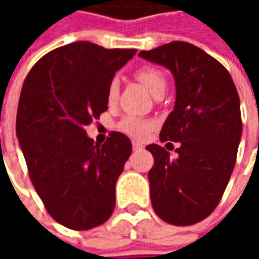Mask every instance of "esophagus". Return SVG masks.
Wrapping results in <instances>:
<instances>
[{"label": "esophagus", "instance_id": "obj_1", "mask_svg": "<svg viewBox=\"0 0 259 259\" xmlns=\"http://www.w3.org/2000/svg\"><path fill=\"white\" fill-rule=\"evenodd\" d=\"M141 147H143V145L138 144V143H133V148H134V150H140Z\"/></svg>", "mask_w": 259, "mask_h": 259}]
</instances>
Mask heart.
<instances>
[{
	"label": "heart",
	"mask_w": 259,
	"mask_h": 259,
	"mask_svg": "<svg viewBox=\"0 0 259 259\" xmlns=\"http://www.w3.org/2000/svg\"><path fill=\"white\" fill-rule=\"evenodd\" d=\"M137 77L143 85L151 92V94L157 95L161 91H165L167 86V79H165L164 73L155 67H143L137 72ZM118 91H119V83L118 79H111L108 89H106V101L108 104H115L116 98H118ZM155 126L154 121L147 119V118H140V116H134V115H126L124 116L119 124H118V130L125 135L135 138V140H141L150 131H153Z\"/></svg>",
	"instance_id": "obj_1"
}]
</instances>
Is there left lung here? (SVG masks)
<instances>
[{
  "label": "left lung",
  "instance_id": "obj_1",
  "mask_svg": "<svg viewBox=\"0 0 259 259\" xmlns=\"http://www.w3.org/2000/svg\"><path fill=\"white\" fill-rule=\"evenodd\" d=\"M138 56L170 69L176 82L174 109L160 141L180 143L179 157L147 145L154 157L151 203L167 224H197L216 209L234 171L242 135L239 95L225 66L190 43L171 41Z\"/></svg>",
  "mask_w": 259,
  "mask_h": 259
}]
</instances>
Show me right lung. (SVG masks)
Instances as JSON below:
<instances>
[{"label": "right lung", "mask_w": 259, "mask_h": 259, "mask_svg": "<svg viewBox=\"0 0 259 259\" xmlns=\"http://www.w3.org/2000/svg\"><path fill=\"white\" fill-rule=\"evenodd\" d=\"M135 52L75 41L49 52L25 77L17 138L46 210L69 229H92L114 212L115 184L133 145L116 131L95 144L85 128L108 109V85Z\"/></svg>", "instance_id": "obj_1"}]
</instances>
